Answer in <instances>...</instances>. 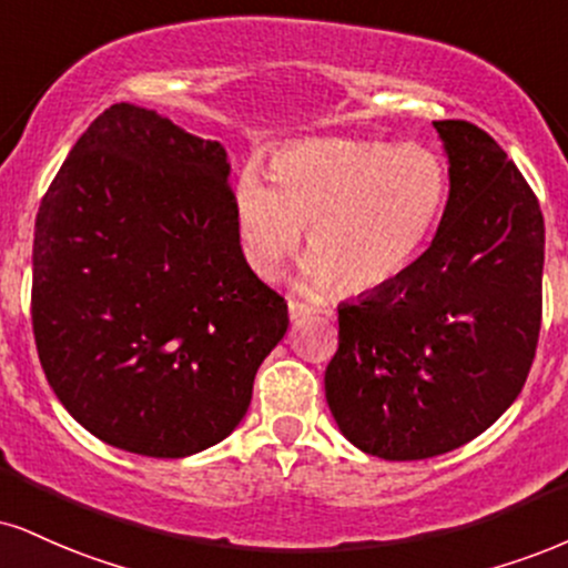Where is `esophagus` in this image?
Returning <instances> with one entry per match:
<instances>
[{"label":"esophagus","instance_id":"esophagus-1","mask_svg":"<svg viewBox=\"0 0 568 568\" xmlns=\"http://www.w3.org/2000/svg\"><path fill=\"white\" fill-rule=\"evenodd\" d=\"M312 312H314V306H312V304L296 302V298H291V302H288V314H291V320H293V323H298V320L310 317Z\"/></svg>","mask_w":568,"mask_h":568}]
</instances>
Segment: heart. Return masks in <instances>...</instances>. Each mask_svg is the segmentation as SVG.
<instances>
[{
    "mask_svg": "<svg viewBox=\"0 0 568 568\" xmlns=\"http://www.w3.org/2000/svg\"><path fill=\"white\" fill-rule=\"evenodd\" d=\"M270 182L243 172L235 187L248 264L266 280L280 277L310 230L304 285L336 283L344 293H375L405 275L432 241L449 190L434 150L352 136L277 150Z\"/></svg>",
    "mask_w": 568,
    "mask_h": 568,
    "instance_id": "b5f03b06",
    "label": "heart"
}]
</instances>
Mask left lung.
Returning <instances> with one entry per match:
<instances>
[{
    "label": "left lung",
    "instance_id": "8db88e82",
    "mask_svg": "<svg viewBox=\"0 0 568 568\" xmlns=\"http://www.w3.org/2000/svg\"><path fill=\"white\" fill-rule=\"evenodd\" d=\"M449 197L399 280L338 306L325 399L384 460H426L487 432L521 394L542 320L545 222L516 163L468 121H434Z\"/></svg>",
    "mask_w": 568,
    "mask_h": 568
}]
</instances>
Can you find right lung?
Segmentation results:
<instances>
[{
	"mask_svg": "<svg viewBox=\"0 0 568 568\" xmlns=\"http://www.w3.org/2000/svg\"><path fill=\"white\" fill-rule=\"evenodd\" d=\"M222 142L115 102L37 214L33 336L89 434L187 457L241 426L288 304L245 262Z\"/></svg>",
	"mask_w": 568,
	"mask_h": 568,
	"instance_id": "right-lung-1",
	"label": "right lung"
}]
</instances>
